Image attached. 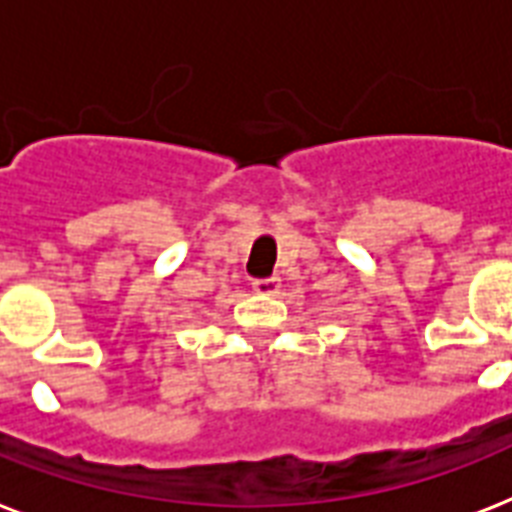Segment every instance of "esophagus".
<instances>
[{
    "mask_svg": "<svg viewBox=\"0 0 512 512\" xmlns=\"http://www.w3.org/2000/svg\"><path fill=\"white\" fill-rule=\"evenodd\" d=\"M252 286H255L257 294H263V297H273V294H278V289H281V278H276V276L257 278V281H252Z\"/></svg>",
    "mask_w": 512,
    "mask_h": 512,
    "instance_id": "1",
    "label": "esophagus"
}]
</instances>
